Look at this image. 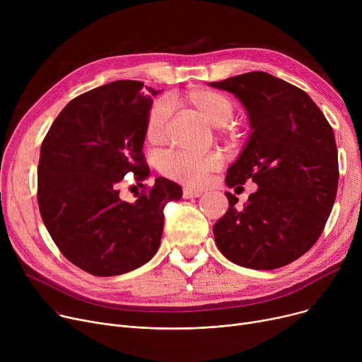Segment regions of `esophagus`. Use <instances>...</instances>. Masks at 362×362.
I'll return each mask as SVG.
<instances>
[{"label": "esophagus", "mask_w": 362, "mask_h": 362, "mask_svg": "<svg viewBox=\"0 0 362 362\" xmlns=\"http://www.w3.org/2000/svg\"><path fill=\"white\" fill-rule=\"evenodd\" d=\"M201 195H202V191H197V189H191V187H185V189H183V198H185V199L199 198Z\"/></svg>", "instance_id": "1"}]
</instances>
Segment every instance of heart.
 <instances>
[{"instance_id":"heart-1","label":"heart","mask_w":362,"mask_h":362,"mask_svg":"<svg viewBox=\"0 0 362 362\" xmlns=\"http://www.w3.org/2000/svg\"><path fill=\"white\" fill-rule=\"evenodd\" d=\"M183 101L197 114L214 127L229 123L235 114V104L227 95L208 89L194 88L187 90ZM171 114V104L161 98L151 107L145 122V138L149 144L158 145L165 138V129ZM223 165V157L218 152L195 156L186 152H170L160 161L163 175L189 186H201L213 171Z\"/></svg>"}]
</instances>
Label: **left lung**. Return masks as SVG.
Masks as SVG:
<instances>
[{
    "label": "left lung",
    "mask_w": 362,
    "mask_h": 362,
    "mask_svg": "<svg viewBox=\"0 0 362 362\" xmlns=\"http://www.w3.org/2000/svg\"><path fill=\"white\" fill-rule=\"evenodd\" d=\"M232 92L248 112L251 135L229 167L226 185H258L242 208L214 224L220 252L254 270H274L302 257L320 238L333 208L337 180L334 133L307 92L265 71L208 83Z\"/></svg>",
    "instance_id": "1"
}]
</instances>
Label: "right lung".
Instances as JSON below:
<instances>
[{
	"label": "right lung",
	"mask_w": 362,
	"mask_h": 362,
	"mask_svg": "<svg viewBox=\"0 0 362 362\" xmlns=\"http://www.w3.org/2000/svg\"><path fill=\"white\" fill-rule=\"evenodd\" d=\"M160 90L116 81L71 100L51 124L37 164V204L60 252L83 272L117 276L156 255L164 206L182 187L157 177L135 202L123 201L127 173L148 176L145 122Z\"/></svg>",
	"instance_id": "obj_1"
}]
</instances>
